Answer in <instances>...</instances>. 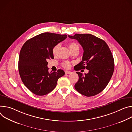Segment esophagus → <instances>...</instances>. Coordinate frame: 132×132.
I'll return each instance as SVG.
<instances>
[{
    "label": "esophagus",
    "mask_w": 132,
    "mask_h": 132,
    "mask_svg": "<svg viewBox=\"0 0 132 132\" xmlns=\"http://www.w3.org/2000/svg\"><path fill=\"white\" fill-rule=\"evenodd\" d=\"M71 71H65V75H68V74H70L71 73Z\"/></svg>",
    "instance_id": "34e87169"
}]
</instances>
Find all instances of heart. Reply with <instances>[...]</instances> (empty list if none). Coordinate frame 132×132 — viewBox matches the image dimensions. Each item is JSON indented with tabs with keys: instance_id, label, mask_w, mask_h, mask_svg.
Listing matches in <instances>:
<instances>
[{
	"instance_id": "obj_1",
	"label": "heart",
	"mask_w": 132,
	"mask_h": 132,
	"mask_svg": "<svg viewBox=\"0 0 132 132\" xmlns=\"http://www.w3.org/2000/svg\"><path fill=\"white\" fill-rule=\"evenodd\" d=\"M69 46V48H70V50L71 51H73V50H79V49H80L79 46L78 45L77 43H76L75 42H71V43H70ZM60 47H61L60 43H57L56 45H55L53 47V48L52 49V53H53V55H54V56L57 55V54H58L59 51ZM62 65H63V67L64 68L68 69V68H69L70 67L71 64H70V63L69 62L65 61V62H64L62 63Z\"/></svg>"
}]
</instances>
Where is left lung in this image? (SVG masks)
Returning a JSON list of instances; mask_svg holds the SVG:
<instances>
[{
  "label": "left lung",
  "mask_w": 132,
  "mask_h": 132,
  "mask_svg": "<svg viewBox=\"0 0 132 132\" xmlns=\"http://www.w3.org/2000/svg\"><path fill=\"white\" fill-rule=\"evenodd\" d=\"M76 39L83 48L82 60L74 69L89 70L87 73L79 72V80L76 83V90L86 96H94L103 91L110 82L114 70V61L112 52L102 39L91 34L68 35Z\"/></svg>",
  "instance_id": "obj_1"
}]
</instances>
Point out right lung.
<instances>
[{"instance_id": "add662e5", "label": "right lung", "mask_w": 132, "mask_h": 132, "mask_svg": "<svg viewBox=\"0 0 132 132\" xmlns=\"http://www.w3.org/2000/svg\"><path fill=\"white\" fill-rule=\"evenodd\" d=\"M67 38L66 35L45 32L29 39L22 47L19 73L24 85L34 94H48L55 87L57 80L64 75L61 69L49 72L47 61L53 59V47Z\"/></svg>"}]
</instances>
